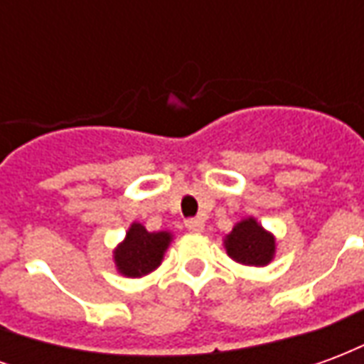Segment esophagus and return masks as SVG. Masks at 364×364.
Returning a JSON list of instances; mask_svg holds the SVG:
<instances>
[{"label":"esophagus","instance_id":"esophagus-1","mask_svg":"<svg viewBox=\"0 0 364 364\" xmlns=\"http://www.w3.org/2000/svg\"><path fill=\"white\" fill-rule=\"evenodd\" d=\"M185 228L189 230V232L198 234V232H203V228H205V222H203V218H187L185 220Z\"/></svg>","mask_w":364,"mask_h":364}]
</instances>
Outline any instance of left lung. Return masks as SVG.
Masks as SVG:
<instances>
[{
	"label": "left lung",
	"instance_id": "obj_1",
	"mask_svg": "<svg viewBox=\"0 0 364 364\" xmlns=\"http://www.w3.org/2000/svg\"><path fill=\"white\" fill-rule=\"evenodd\" d=\"M226 252L242 265L263 267L273 259L274 237L261 228L253 218L242 220L226 237Z\"/></svg>",
	"mask_w": 364,
	"mask_h": 364
}]
</instances>
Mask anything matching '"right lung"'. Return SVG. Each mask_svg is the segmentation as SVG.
<instances>
[{
    "label": "right lung",
    "mask_w": 364,
    "mask_h": 364,
    "mask_svg": "<svg viewBox=\"0 0 364 364\" xmlns=\"http://www.w3.org/2000/svg\"><path fill=\"white\" fill-rule=\"evenodd\" d=\"M171 236L167 232L151 234L142 224H132L127 240L114 252L117 267L127 277H142L158 267Z\"/></svg>",
    "instance_id": "right-lung-1"
}]
</instances>
